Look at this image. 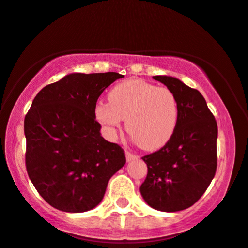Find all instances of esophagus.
<instances>
[{"instance_id": "1", "label": "esophagus", "mask_w": 248, "mask_h": 248, "mask_svg": "<svg viewBox=\"0 0 248 248\" xmlns=\"http://www.w3.org/2000/svg\"><path fill=\"white\" fill-rule=\"evenodd\" d=\"M140 156L137 155H134V153L131 152H126V159L127 161H131V160H136V159H139Z\"/></svg>"}]
</instances>
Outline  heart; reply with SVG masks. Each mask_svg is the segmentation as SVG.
I'll return each mask as SVG.
<instances>
[{
	"label": "heart",
	"mask_w": 248,
	"mask_h": 248,
	"mask_svg": "<svg viewBox=\"0 0 248 248\" xmlns=\"http://www.w3.org/2000/svg\"><path fill=\"white\" fill-rule=\"evenodd\" d=\"M95 115L113 133L126 120V129L144 150L160 149L171 139L178 122L176 96L167 87L133 79L117 84L108 103L96 106Z\"/></svg>",
	"instance_id": "obj_1"
}]
</instances>
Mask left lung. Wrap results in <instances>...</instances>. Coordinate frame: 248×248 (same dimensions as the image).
Listing matches in <instances>:
<instances>
[{
    "label": "left lung",
    "instance_id": "obj_1",
    "mask_svg": "<svg viewBox=\"0 0 248 248\" xmlns=\"http://www.w3.org/2000/svg\"><path fill=\"white\" fill-rule=\"evenodd\" d=\"M153 79L176 96L178 122L160 150L142 158L147 175L140 191L156 211H183L198 202L215 176L217 124L198 90L168 75Z\"/></svg>",
    "mask_w": 248,
    "mask_h": 248
}]
</instances>
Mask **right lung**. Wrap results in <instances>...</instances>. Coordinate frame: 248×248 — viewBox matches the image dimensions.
Here are the masks:
<instances>
[{
    "instance_id": "add662e5",
    "label": "right lung",
    "mask_w": 248,
    "mask_h": 248,
    "mask_svg": "<svg viewBox=\"0 0 248 248\" xmlns=\"http://www.w3.org/2000/svg\"><path fill=\"white\" fill-rule=\"evenodd\" d=\"M124 75L71 73L40 90L24 121L27 174L49 205L67 213L95 208L126 164L120 145L101 135L95 108L105 88Z\"/></svg>"
}]
</instances>
